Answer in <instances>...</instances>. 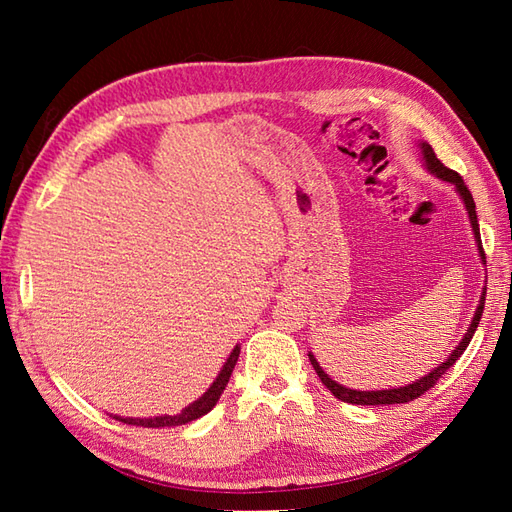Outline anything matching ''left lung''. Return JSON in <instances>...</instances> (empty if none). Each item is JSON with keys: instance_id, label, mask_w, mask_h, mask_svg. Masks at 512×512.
<instances>
[{"instance_id": "obj_1", "label": "left lung", "mask_w": 512, "mask_h": 512, "mask_svg": "<svg viewBox=\"0 0 512 512\" xmlns=\"http://www.w3.org/2000/svg\"><path fill=\"white\" fill-rule=\"evenodd\" d=\"M422 154H424V160H427V167H429L431 173H436L438 178L455 184V189L460 191L462 200H464V204H466V211H469V217H471V226H473V233H475V239H477V248H480V255H482V259L486 262V255H484V248H482V237H480V224H477L475 202H473V195H471L469 187H466L458 171H453V169L442 165V162H440L438 156H436V151H433L427 143H422ZM484 301H486V295H482V299H480V306H477V310H475V317H473V321H471V328L466 330L464 339L460 341L458 347H455L453 354L447 358V361H444L440 367L433 369L431 374L422 376L420 380H416V383H411V385H407V387H400V389H383V391H356V389H347V387H343V385H339V383H334V380L319 367L317 358H314L312 354H310V363H312L314 369H317L321 383H323L325 387H328L336 398L343 400V402H350V405H400V402L416 400V398H420V396L424 394V391H429L431 387H436L438 380L449 372V367H453L455 361H458V358L464 354L466 347H469V343H471V339H473V334H475V330H477V325H480V319H482Z\"/></svg>"}]
</instances>
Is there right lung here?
<instances>
[{"instance_id":"1","label":"right lung","mask_w":512,"mask_h":512,"mask_svg":"<svg viewBox=\"0 0 512 512\" xmlns=\"http://www.w3.org/2000/svg\"><path fill=\"white\" fill-rule=\"evenodd\" d=\"M237 358H239V345H235V350L231 352V356H228L226 365L222 367L220 376L215 378V383L209 387V391H206V394L200 400H195L193 405H189L182 413H178V416H158V418H145V420H140V418L138 420L136 418H118V416H114V418L121 420V422H127V424H136V427H147V429L178 427V424H187L191 420H198V418L204 416V413H209L215 407V402L220 400L222 391L228 385V378H231V374H233Z\"/></svg>"}]
</instances>
